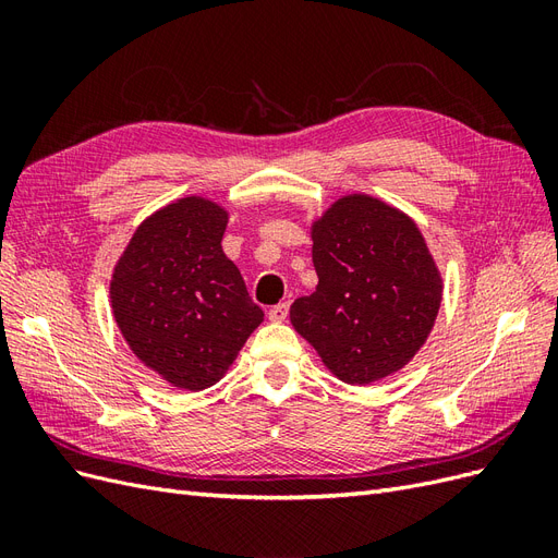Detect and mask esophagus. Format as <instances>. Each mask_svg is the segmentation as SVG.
Listing matches in <instances>:
<instances>
[{"label": "esophagus", "mask_w": 558, "mask_h": 558, "mask_svg": "<svg viewBox=\"0 0 558 558\" xmlns=\"http://www.w3.org/2000/svg\"><path fill=\"white\" fill-rule=\"evenodd\" d=\"M267 316H269V320H272V324H283L286 316H289V302H279V305L269 307Z\"/></svg>", "instance_id": "1"}]
</instances>
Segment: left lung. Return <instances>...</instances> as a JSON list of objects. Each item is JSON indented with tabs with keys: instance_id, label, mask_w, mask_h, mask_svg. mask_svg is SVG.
Segmentation results:
<instances>
[{
	"instance_id": "left-lung-1",
	"label": "left lung",
	"mask_w": 558,
	"mask_h": 558,
	"mask_svg": "<svg viewBox=\"0 0 558 558\" xmlns=\"http://www.w3.org/2000/svg\"><path fill=\"white\" fill-rule=\"evenodd\" d=\"M318 286L291 324L335 377L373 384L424 347L442 279L416 223L369 195H347L312 226Z\"/></svg>"
}]
</instances>
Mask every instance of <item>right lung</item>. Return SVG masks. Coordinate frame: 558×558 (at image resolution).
Here are the masks:
<instances>
[{"instance_id":"add662e5","label":"right lung","mask_w":558,"mask_h":558,"mask_svg":"<svg viewBox=\"0 0 558 558\" xmlns=\"http://www.w3.org/2000/svg\"><path fill=\"white\" fill-rule=\"evenodd\" d=\"M228 211L205 197L162 207L132 234L111 279V307L146 367L185 391L226 375L263 310L223 253Z\"/></svg>"}]
</instances>
